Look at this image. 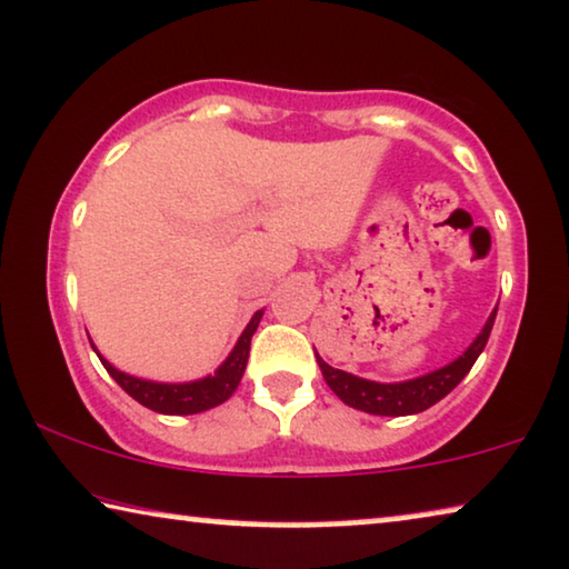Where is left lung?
<instances>
[{"instance_id": "left-lung-1", "label": "left lung", "mask_w": 569, "mask_h": 569, "mask_svg": "<svg viewBox=\"0 0 569 569\" xmlns=\"http://www.w3.org/2000/svg\"><path fill=\"white\" fill-rule=\"evenodd\" d=\"M496 312L498 308L490 312V318L485 320L482 331L477 333V339L469 343L455 361H449V365L433 369V372L413 377V380H406V382L365 380V377L349 375L343 372V369L326 365L318 353L316 359H318L320 372H323L326 385L339 395L346 406L365 410V413H372V416H416L421 413V410L436 406L441 398H447V395L465 380L477 357L482 353L485 343L490 339L492 323H496Z\"/></svg>"}]
</instances>
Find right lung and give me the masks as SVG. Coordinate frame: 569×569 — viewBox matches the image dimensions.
<instances>
[{
    "label": "right lung",
    "mask_w": 569,
    "mask_h": 569,
    "mask_svg": "<svg viewBox=\"0 0 569 569\" xmlns=\"http://www.w3.org/2000/svg\"><path fill=\"white\" fill-rule=\"evenodd\" d=\"M264 316V310L253 312V318L249 320V326L243 328V333L238 336V341L233 346V351L228 353L223 365L216 369V375L202 377V380H192V382H153V380H143V377H133L128 372H120L118 367H112L97 346L92 343V349L100 357L102 367L110 372V377L118 382L122 390H126L130 398L141 402V406L156 410V413L163 416H192V413H202V410H210L226 402L230 395L236 392L238 382L246 372V361H249V349H251V336L257 333L259 320Z\"/></svg>",
    "instance_id": "add662e5"
}]
</instances>
